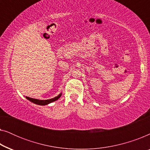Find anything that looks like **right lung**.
I'll use <instances>...</instances> for the list:
<instances>
[{"instance_id":"right-lung-1","label":"right lung","mask_w":150,"mask_h":150,"mask_svg":"<svg viewBox=\"0 0 150 150\" xmlns=\"http://www.w3.org/2000/svg\"><path fill=\"white\" fill-rule=\"evenodd\" d=\"M61 95H62V93H61L60 94H59L58 96H56V97L53 98H51V99H48V100H38V99H34V98H29V97H27V96H26V98L27 100H29L33 103L35 104H38V105H41V106H44V105H47V104H50V103H52V102L56 101L59 99V98L61 97Z\"/></svg>"}]
</instances>
